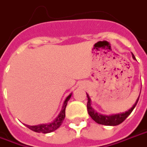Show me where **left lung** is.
<instances>
[{"instance_id":"1","label":"left lung","mask_w":147,"mask_h":147,"mask_svg":"<svg viewBox=\"0 0 147 147\" xmlns=\"http://www.w3.org/2000/svg\"><path fill=\"white\" fill-rule=\"evenodd\" d=\"M132 57H133L134 60H136L135 57L134 56L132 53ZM140 96V94H139ZM139 96L136 100L135 103L134 104V106L129 109V110L124 112V113H120V114H111V115H103L101 114L100 113H98L96 110H94L92 106H91V100L90 96L87 94V98H88V102H87V110H88V114H90L91 118L101 125H105V126H118L119 124H121L125 119H126L129 114H131V112L133 111L134 107L137 105L138 99H139Z\"/></svg>"}]
</instances>
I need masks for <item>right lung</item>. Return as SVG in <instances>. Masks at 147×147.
I'll list each match as a JSON object with an SVG mask.
<instances>
[{
	"mask_svg": "<svg viewBox=\"0 0 147 147\" xmlns=\"http://www.w3.org/2000/svg\"><path fill=\"white\" fill-rule=\"evenodd\" d=\"M71 95L72 94H70L65 99L61 110L60 111L59 114L57 115V117L53 122H51L50 123H45V124H39V125H36V126H29V125H25V126L31 130H33L34 132H37V133L48 134L56 130L57 128L60 127L61 123L63 122L64 119H65V107H66V105H67L68 101L71 98Z\"/></svg>",
	"mask_w": 147,
	"mask_h": 147,
	"instance_id": "add662e5",
	"label": "right lung"
}]
</instances>
